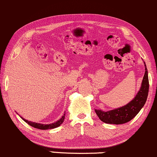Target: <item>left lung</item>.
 I'll use <instances>...</instances> for the list:
<instances>
[{"mask_svg":"<svg viewBox=\"0 0 157 157\" xmlns=\"http://www.w3.org/2000/svg\"><path fill=\"white\" fill-rule=\"evenodd\" d=\"M144 64H145V75L142 79L140 90L138 91L135 97L129 103L119 108L113 109L108 111H104V110L96 109L95 111L101 121L107 123V124H124L133 119L143 107L147 100L149 90L147 70L145 62H144Z\"/></svg>","mask_w":157,"mask_h":157,"instance_id":"1","label":"left lung"}]
</instances>
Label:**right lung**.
<instances>
[{
    "mask_svg": "<svg viewBox=\"0 0 157 157\" xmlns=\"http://www.w3.org/2000/svg\"><path fill=\"white\" fill-rule=\"evenodd\" d=\"M21 119L24 121H25V122L27 123V124H29L30 126L33 127V128H37V129H40V130H48V129H53V128H57V127L60 126L61 124H62L63 121H64V118H65V113H64V115L62 116V117H61L59 120H58L57 121H56V122H54V123H51V124H48L33 122V121H28V120H26V119H24V118H22V117H21Z\"/></svg>",
    "mask_w": 157,
    "mask_h": 157,
    "instance_id": "1",
    "label": "right lung"
}]
</instances>
